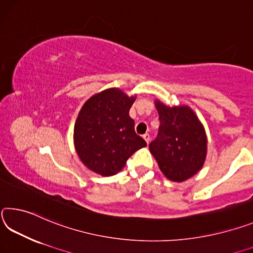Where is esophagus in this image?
I'll list each match as a JSON object with an SVG mask.
<instances>
[{"instance_id": "esophagus-1", "label": "esophagus", "mask_w": 253, "mask_h": 253, "mask_svg": "<svg viewBox=\"0 0 253 253\" xmlns=\"http://www.w3.org/2000/svg\"><path fill=\"white\" fill-rule=\"evenodd\" d=\"M142 136H143V139L146 140L147 143L150 142V134H149V133H144Z\"/></svg>"}]
</instances>
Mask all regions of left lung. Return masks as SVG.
Segmentation results:
<instances>
[{
  "label": "left lung",
  "instance_id": "8db88e82",
  "mask_svg": "<svg viewBox=\"0 0 253 253\" xmlns=\"http://www.w3.org/2000/svg\"><path fill=\"white\" fill-rule=\"evenodd\" d=\"M159 114L158 136L149 146L161 172L171 181L187 180L201 170L208 155V135L187 105L168 106L155 101Z\"/></svg>",
  "mask_w": 253,
  "mask_h": 253
}]
</instances>
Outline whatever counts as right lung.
Masks as SVG:
<instances>
[{
    "label": "right lung",
    "instance_id": "obj_1",
    "mask_svg": "<svg viewBox=\"0 0 253 253\" xmlns=\"http://www.w3.org/2000/svg\"><path fill=\"white\" fill-rule=\"evenodd\" d=\"M135 98L112 87L93 95L82 106L74 126V146L89 170L113 176L136 150L147 146L135 133L129 115Z\"/></svg>",
    "mask_w": 253,
    "mask_h": 253
}]
</instances>
